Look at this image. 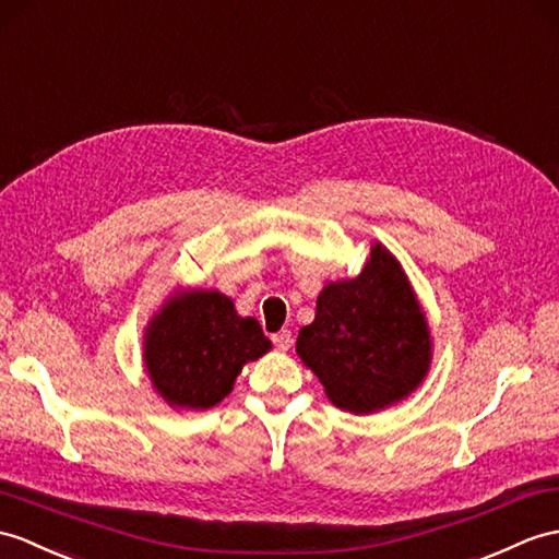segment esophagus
I'll return each instance as SVG.
<instances>
[{
    "mask_svg": "<svg viewBox=\"0 0 559 559\" xmlns=\"http://www.w3.org/2000/svg\"><path fill=\"white\" fill-rule=\"evenodd\" d=\"M271 343H274V347H276V349H283V353H285V349H288V347L293 345V333L283 329V331H278V333L271 335Z\"/></svg>",
    "mask_w": 559,
    "mask_h": 559,
    "instance_id": "esophagus-1",
    "label": "esophagus"
}]
</instances>
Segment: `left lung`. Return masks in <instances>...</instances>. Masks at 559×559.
<instances>
[{
	"mask_svg": "<svg viewBox=\"0 0 559 559\" xmlns=\"http://www.w3.org/2000/svg\"><path fill=\"white\" fill-rule=\"evenodd\" d=\"M297 355L335 407L369 414L409 395L431 361V335L397 259L381 245L353 281L329 283Z\"/></svg>",
	"mask_w": 559,
	"mask_h": 559,
	"instance_id": "1",
	"label": "left lung"
}]
</instances>
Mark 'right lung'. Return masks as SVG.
<instances>
[{"label":"right lung","instance_id":"right-lung-1","mask_svg":"<svg viewBox=\"0 0 559 559\" xmlns=\"http://www.w3.org/2000/svg\"><path fill=\"white\" fill-rule=\"evenodd\" d=\"M271 349L257 319H242L216 290H192L152 319L145 338L147 373L174 407L210 409L224 400L245 361Z\"/></svg>","mask_w":559,"mask_h":559}]
</instances>
